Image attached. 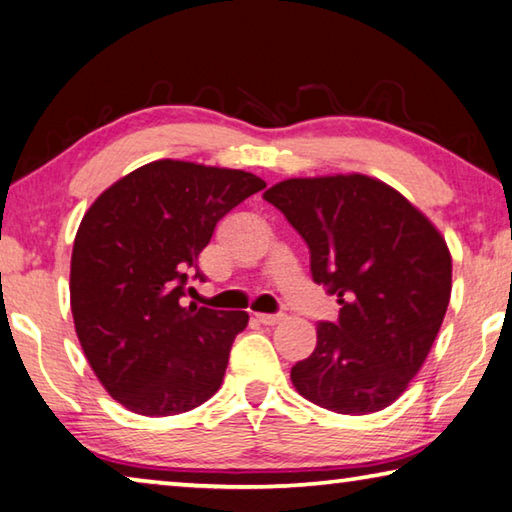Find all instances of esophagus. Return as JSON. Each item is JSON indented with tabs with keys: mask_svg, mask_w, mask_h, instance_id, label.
Here are the masks:
<instances>
[{
	"mask_svg": "<svg viewBox=\"0 0 512 512\" xmlns=\"http://www.w3.org/2000/svg\"><path fill=\"white\" fill-rule=\"evenodd\" d=\"M255 316L262 325H277L280 320H284V314H255Z\"/></svg>",
	"mask_w": 512,
	"mask_h": 512,
	"instance_id": "esophagus-1",
	"label": "esophagus"
}]
</instances>
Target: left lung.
Listing matches in <instances>:
<instances>
[{
	"mask_svg": "<svg viewBox=\"0 0 512 512\" xmlns=\"http://www.w3.org/2000/svg\"><path fill=\"white\" fill-rule=\"evenodd\" d=\"M264 198L305 239L311 277L341 305L291 368L293 386L336 413L386 409L443 325L452 293L445 239L400 192L361 173L282 180Z\"/></svg>",
	"mask_w": 512,
	"mask_h": 512,
	"instance_id": "1",
	"label": "left lung"
}]
</instances>
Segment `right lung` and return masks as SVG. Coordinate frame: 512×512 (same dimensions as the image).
<instances>
[{
    "mask_svg": "<svg viewBox=\"0 0 512 512\" xmlns=\"http://www.w3.org/2000/svg\"><path fill=\"white\" fill-rule=\"evenodd\" d=\"M266 183L239 169L158 160L85 212L69 296L81 348L103 388L140 415L192 411L219 391L246 311L183 307L198 255L232 207Z\"/></svg>",
    "mask_w": 512,
    "mask_h": 512,
    "instance_id": "obj_1",
    "label": "right lung"
}]
</instances>
